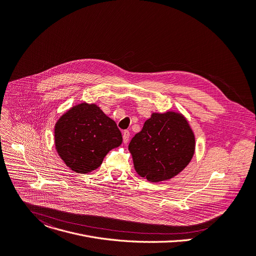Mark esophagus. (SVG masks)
I'll return each mask as SVG.
<instances>
[{
  "label": "esophagus",
  "instance_id": "obj_1",
  "mask_svg": "<svg viewBox=\"0 0 256 256\" xmlns=\"http://www.w3.org/2000/svg\"><path fill=\"white\" fill-rule=\"evenodd\" d=\"M130 136V132H128V130H124V132H122V138H124V144H126V143L128 142Z\"/></svg>",
  "mask_w": 256,
  "mask_h": 256
}]
</instances>
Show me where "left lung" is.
<instances>
[{
  "instance_id": "1",
  "label": "left lung",
  "mask_w": 256,
  "mask_h": 256,
  "mask_svg": "<svg viewBox=\"0 0 256 256\" xmlns=\"http://www.w3.org/2000/svg\"><path fill=\"white\" fill-rule=\"evenodd\" d=\"M136 172L150 182L174 178L191 161L195 138L188 122L174 112L153 113L128 145Z\"/></svg>"
}]
</instances>
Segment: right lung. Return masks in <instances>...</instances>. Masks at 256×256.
Returning a JSON list of instances; mask_svg holds the SVG:
<instances>
[{
	"label": "right lung",
	"instance_id": "right-lung-1",
	"mask_svg": "<svg viewBox=\"0 0 256 256\" xmlns=\"http://www.w3.org/2000/svg\"><path fill=\"white\" fill-rule=\"evenodd\" d=\"M122 142L115 122L94 104L74 106L55 126L57 152L66 166L78 174L98 168L106 154Z\"/></svg>",
	"mask_w": 256,
	"mask_h": 256
}]
</instances>
